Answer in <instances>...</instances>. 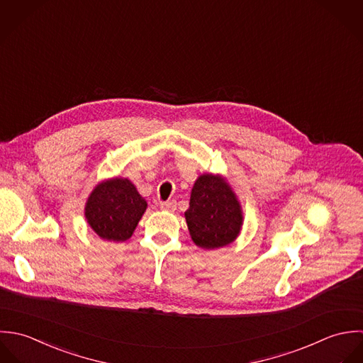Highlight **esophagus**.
I'll use <instances>...</instances> for the list:
<instances>
[{
	"instance_id": "1",
	"label": "esophagus",
	"mask_w": 363,
	"mask_h": 363,
	"mask_svg": "<svg viewBox=\"0 0 363 363\" xmlns=\"http://www.w3.org/2000/svg\"><path fill=\"white\" fill-rule=\"evenodd\" d=\"M161 209L165 211V212H175V209H177V202H175V201L161 202Z\"/></svg>"
}]
</instances>
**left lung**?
I'll use <instances>...</instances> for the list:
<instances>
[{
	"mask_svg": "<svg viewBox=\"0 0 363 363\" xmlns=\"http://www.w3.org/2000/svg\"><path fill=\"white\" fill-rule=\"evenodd\" d=\"M185 218L194 242L201 248L215 250L237 238L242 225V211L223 177L203 174L192 188Z\"/></svg>",
	"mask_w": 363,
	"mask_h": 363,
	"instance_id": "1",
	"label": "left lung"
}]
</instances>
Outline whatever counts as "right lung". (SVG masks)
Instances as JSON below:
<instances>
[{
	"label": "right lung",
	"instance_id": "add662e5",
	"mask_svg": "<svg viewBox=\"0 0 363 363\" xmlns=\"http://www.w3.org/2000/svg\"><path fill=\"white\" fill-rule=\"evenodd\" d=\"M145 209V198L128 178H112L94 188L85 203V218L101 238L126 241Z\"/></svg>",
	"mask_w": 363,
	"mask_h": 363
}]
</instances>
